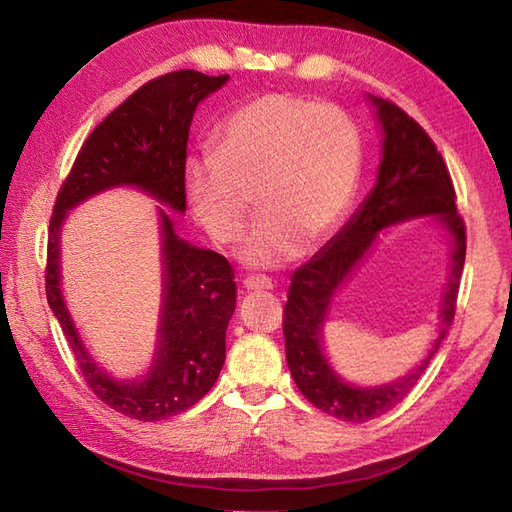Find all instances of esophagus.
<instances>
[{"label": "esophagus", "mask_w": 512, "mask_h": 512, "mask_svg": "<svg viewBox=\"0 0 512 512\" xmlns=\"http://www.w3.org/2000/svg\"><path fill=\"white\" fill-rule=\"evenodd\" d=\"M243 285L247 291H265L274 287V282H271V278L267 276H247L243 280Z\"/></svg>", "instance_id": "obj_1"}]
</instances>
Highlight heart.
<instances>
[{
    "label": "heart",
    "mask_w": 512,
    "mask_h": 512,
    "mask_svg": "<svg viewBox=\"0 0 512 512\" xmlns=\"http://www.w3.org/2000/svg\"><path fill=\"white\" fill-rule=\"evenodd\" d=\"M363 168L359 131L342 109L271 92L236 107L214 135V153L184 166L188 206L214 241L243 245L256 267H278L331 236L355 203Z\"/></svg>",
    "instance_id": "heart-1"
}]
</instances>
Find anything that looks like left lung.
<instances>
[{
  "label": "left lung",
  "instance_id": "1",
  "mask_svg": "<svg viewBox=\"0 0 512 512\" xmlns=\"http://www.w3.org/2000/svg\"><path fill=\"white\" fill-rule=\"evenodd\" d=\"M383 129V160L372 192L331 243L309 263L295 269L287 293L285 348L291 377L317 410L348 423H368L399 405L423 377L456 315L458 289L467 256V227L456 210V188L449 168L427 131L392 100L370 98ZM440 213L452 236V269L441 312V335L427 360L401 382L381 389H355L327 366L319 346L327 304L349 269L367 251L383 226Z\"/></svg>",
  "mask_w": 512,
  "mask_h": 512
}]
</instances>
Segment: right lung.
<instances>
[{
	"label": "right lung",
	"mask_w": 512,
	"mask_h": 512,
	"mask_svg": "<svg viewBox=\"0 0 512 512\" xmlns=\"http://www.w3.org/2000/svg\"><path fill=\"white\" fill-rule=\"evenodd\" d=\"M179 70L157 76L113 109L78 151L54 201L48 230L45 295L70 344L87 388L124 416L153 423L186 412L217 381L225 361V328L236 306L227 258L181 241L162 212L164 311L160 350L142 381L120 383L102 372L78 337L59 289V232L65 212L111 186H138L177 212L186 210L184 166L190 120L199 102L227 81Z\"/></svg>",
	"instance_id": "obj_1"
}]
</instances>
